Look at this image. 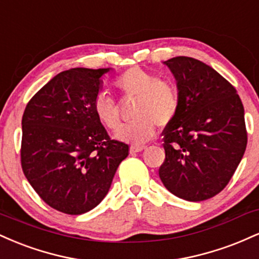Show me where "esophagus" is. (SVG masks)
Here are the masks:
<instances>
[{
    "instance_id": "1",
    "label": "esophagus",
    "mask_w": 259,
    "mask_h": 259,
    "mask_svg": "<svg viewBox=\"0 0 259 259\" xmlns=\"http://www.w3.org/2000/svg\"><path fill=\"white\" fill-rule=\"evenodd\" d=\"M145 146H132L130 147V153H136V152H141V151L145 150Z\"/></svg>"
}]
</instances>
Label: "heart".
<instances>
[{
	"label": "heart",
	"mask_w": 259,
	"mask_h": 259,
	"mask_svg": "<svg viewBox=\"0 0 259 259\" xmlns=\"http://www.w3.org/2000/svg\"><path fill=\"white\" fill-rule=\"evenodd\" d=\"M113 88L123 99L135 100L133 123L118 132L117 138L133 145H142L153 138L156 125L165 127L180 109V92L171 80L159 79L156 74L140 67H132L113 80ZM97 120L107 130L119 129L120 115L117 103L100 92L92 103Z\"/></svg>",
	"instance_id": "obj_1"
}]
</instances>
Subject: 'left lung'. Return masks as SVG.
Instances as JSON below:
<instances>
[{
  "label": "left lung",
  "mask_w": 259,
  "mask_h": 259,
  "mask_svg": "<svg viewBox=\"0 0 259 259\" xmlns=\"http://www.w3.org/2000/svg\"><path fill=\"white\" fill-rule=\"evenodd\" d=\"M180 92V109L163 130V185L183 200L204 201L219 192L241 162L247 145L243 106L236 89L198 59L164 62Z\"/></svg>",
  "instance_id": "left-lung-1"
}]
</instances>
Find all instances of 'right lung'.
Wrapping results in <instances>:
<instances>
[{
	"label": "right lung",
	"mask_w": 259,
	"mask_h": 259,
	"mask_svg": "<svg viewBox=\"0 0 259 259\" xmlns=\"http://www.w3.org/2000/svg\"><path fill=\"white\" fill-rule=\"evenodd\" d=\"M108 70L59 73L31 97L23 114V173L45 203L65 214L96 207L129 154V145L111 139L92 111Z\"/></svg>",
	"instance_id": "add662e5"
}]
</instances>
